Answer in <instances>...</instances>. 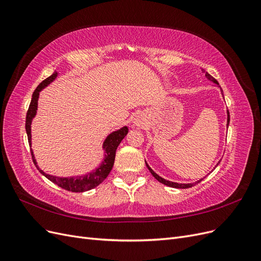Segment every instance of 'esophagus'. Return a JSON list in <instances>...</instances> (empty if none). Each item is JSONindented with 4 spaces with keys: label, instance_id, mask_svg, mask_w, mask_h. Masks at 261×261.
I'll return each instance as SVG.
<instances>
[{
    "label": "esophagus",
    "instance_id": "esophagus-1",
    "mask_svg": "<svg viewBox=\"0 0 261 261\" xmlns=\"http://www.w3.org/2000/svg\"><path fill=\"white\" fill-rule=\"evenodd\" d=\"M134 125L137 126V127H141V126L144 125V122H143V120H141V118L138 116V117L135 118V120H134Z\"/></svg>",
    "mask_w": 261,
    "mask_h": 261
}]
</instances>
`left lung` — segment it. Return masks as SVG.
Listing matches in <instances>:
<instances>
[{"instance_id":"obj_1","label":"left lung","mask_w":261,"mask_h":261,"mask_svg":"<svg viewBox=\"0 0 261 261\" xmlns=\"http://www.w3.org/2000/svg\"><path fill=\"white\" fill-rule=\"evenodd\" d=\"M206 77L208 78V80H210V81H212L213 83H216L217 85H219V83L215 80V78H213L210 74H208V73H206ZM228 123H230V112L227 111V126H228ZM146 165H147V168H148V170L150 171V173H151V174L153 175V177L154 178H156V180H159L160 183H162V184H164V185H167V186H170V187H173V188H189V187H192V186H194L196 183H199V181H201L203 178H201V179H199L198 181H196V183H191V184H178V183H174V181H170V180H167V179H164V178H162L161 176H159L156 174V173H154L153 171H152V169L149 167V165L146 163Z\"/></svg>"}]
</instances>
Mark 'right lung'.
I'll return each instance as SVG.
<instances>
[{
    "mask_svg": "<svg viewBox=\"0 0 261 261\" xmlns=\"http://www.w3.org/2000/svg\"><path fill=\"white\" fill-rule=\"evenodd\" d=\"M57 76H58V73L54 72V74H52L50 77L45 78L42 83L39 84V86L37 87L36 90L33 93V98H31V102L29 105L27 115H26V132H27L28 143H29L30 147H31V121H33V118L35 117V115L37 113L39 92H40L44 88V87H46L50 83H52ZM127 133H128V128L126 127V126H124V127H122L121 129L110 134L103 143V149L106 150V154H105V159H103V161H102L101 165L96 171L88 173V174H86V175H82V176L58 177V176H53L50 174H45L42 170L39 169V167L37 165V162L35 160V155H34L33 150L30 149L31 156H33V161L36 165V168L39 170V172H40L41 174H43L46 178L53 181L54 184H57L58 186L62 187L63 189H66V191H68V192L83 193V192L89 191V189L97 187L107 178L109 173L111 172V170L113 168L116 149H117L118 145L121 144L123 138L127 135Z\"/></svg>",
    "mask_w": 261,
    "mask_h": 261,
    "instance_id": "add662e5",
    "label": "right lung"
}]
</instances>
